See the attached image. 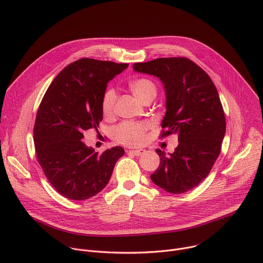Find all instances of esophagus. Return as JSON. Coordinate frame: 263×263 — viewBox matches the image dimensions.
Segmentation results:
<instances>
[{
    "mask_svg": "<svg viewBox=\"0 0 263 263\" xmlns=\"http://www.w3.org/2000/svg\"><path fill=\"white\" fill-rule=\"evenodd\" d=\"M144 152H145L144 149H129V151H127V154L128 155H134V156H140Z\"/></svg>",
    "mask_w": 263,
    "mask_h": 263,
    "instance_id": "34e87169",
    "label": "esophagus"
}]
</instances>
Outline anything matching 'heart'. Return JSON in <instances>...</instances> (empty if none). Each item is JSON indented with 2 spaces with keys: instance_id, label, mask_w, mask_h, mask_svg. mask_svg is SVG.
Instances as JSON below:
<instances>
[{
  "instance_id": "obj_1",
  "label": "heart",
  "mask_w": 263,
  "mask_h": 263,
  "mask_svg": "<svg viewBox=\"0 0 263 263\" xmlns=\"http://www.w3.org/2000/svg\"><path fill=\"white\" fill-rule=\"evenodd\" d=\"M130 89L133 94L141 101L144 102L146 99L155 98L157 93V87L155 83L146 78H139L130 83ZM117 101V93L114 89H106L101 99V110L104 117L112 116L115 111V104ZM148 129L146 122H131L125 121L118 125L114 131V138L121 144L128 146L140 145L145 139V133Z\"/></svg>"
}]
</instances>
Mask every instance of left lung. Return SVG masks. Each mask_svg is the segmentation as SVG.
Wrapping results in <instances>:
<instances>
[{"instance_id":"1","label":"left lung","mask_w":263,"mask_h":263,"mask_svg":"<svg viewBox=\"0 0 263 263\" xmlns=\"http://www.w3.org/2000/svg\"><path fill=\"white\" fill-rule=\"evenodd\" d=\"M133 69L161 79L166 114L160 138L174 133L179 137L170 156L156 149L160 165L151 179L166 192L185 193L208 177L221 152L226 120L217 87L203 69L184 57L135 63Z\"/></svg>"}]
</instances>
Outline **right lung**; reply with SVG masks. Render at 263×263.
<instances>
[{
    "label": "right lung",
    "mask_w": 263,
    "mask_h": 263,
    "mask_svg": "<svg viewBox=\"0 0 263 263\" xmlns=\"http://www.w3.org/2000/svg\"><path fill=\"white\" fill-rule=\"evenodd\" d=\"M128 66L77 60L57 75L42 98L33 130L36 157L48 182L66 198L84 200L99 193L125 154L121 146L98 153L81 139L83 131L99 127L107 83Z\"/></svg>",
    "instance_id": "right-lung-1"
}]
</instances>
